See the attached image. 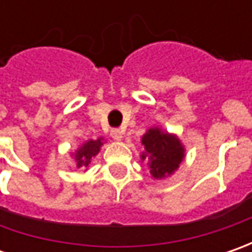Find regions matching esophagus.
<instances>
[{
    "label": "esophagus",
    "mask_w": 252,
    "mask_h": 252,
    "mask_svg": "<svg viewBox=\"0 0 252 252\" xmlns=\"http://www.w3.org/2000/svg\"><path fill=\"white\" fill-rule=\"evenodd\" d=\"M111 136L115 141H121L122 137H123V133H122V130H119V129H112Z\"/></svg>",
    "instance_id": "34e87169"
}]
</instances>
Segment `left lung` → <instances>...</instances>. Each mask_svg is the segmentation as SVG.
I'll return each mask as SVG.
<instances>
[{
	"label": "left lung",
	"instance_id": "obj_1",
	"mask_svg": "<svg viewBox=\"0 0 252 252\" xmlns=\"http://www.w3.org/2000/svg\"><path fill=\"white\" fill-rule=\"evenodd\" d=\"M141 161H147L151 177L164 179L171 177L185 158V146L177 134L162 130L161 127H150L141 137Z\"/></svg>",
	"mask_w": 252,
	"mask_h": 252
}]
</instances>
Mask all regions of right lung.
I'll return each mask as SVG.
<instances>
[{"instance_id": "right-lung-1", "label": "right lung", "mask_w": 252, "mask_h": 252, "mask_svg": "<svg viewBox=\"0 0 252 252\" xmlns=\"http://www.w3.org/2000/svg\"><path fill=\"white\" fill-rule=\"evenodd\" d=\"M102 146H103V139L102 137L96 139V140L90 139V140L84 141L77 150L71 153V158L75 162L77 168H88L91 161L101 151Z\"/></svg>"}]
</instances>
